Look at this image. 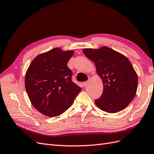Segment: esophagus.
Returning <instances> with one entry per match:
<instances>
[{"instance_id": "1", "label": "esophagus", "mask_w": 154, "mask_h": 154, "mask_svg": "<svg viewBox=\"0 0 154 154\" xmlns=\"http://www.w3.org/2000/svg\"><path fill=\"white\" fill-rule=\"evenodd\" d=\"M88 81L85 82H83V85L84 86V87H85V86H87V85H88Z\"/></svg>"}]
</instances>
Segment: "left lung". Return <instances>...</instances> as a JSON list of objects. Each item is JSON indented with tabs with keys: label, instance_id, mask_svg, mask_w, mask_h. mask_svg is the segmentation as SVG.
Instances as JSON below:
<instances>
[{
	"label": "left lung",
	"instance_id": "8db88e82",
	"mask_svg": "<svg viewBox=\"0 0 154 154\" xmlns=\"http://www.w3.org/2000/svg\"><path fill=\"white\" fill-rule=\"evenodd\" d=\"M83 53L94 62L103 82V94L95 100L96 106L109 113L125 109L134 98L137 88V74L130 60L106 46L84 49Z\"/></svg>",
	"mask_w": 154,
	"mask_h": 154
}]
</instances>
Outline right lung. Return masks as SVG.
Returning <instances> with one entry per match:
<instances>
[{"mask_svg":"<svg viewBox=\"0 0 154 154\" xmlns=\"http://www.w3.org/2000/svg\"><path fill=\"white\" fill-rule=\"evenodd\" d=\"M74 53L54 48L36 56L26 71L25 87L31 103L48 117L63 114L82 90L72 82L67 66Z\"/></svg>","mask_w":154,"mask_h":154,"instance_id":"right-lung-1","label":"right lung"}]
</instances>
